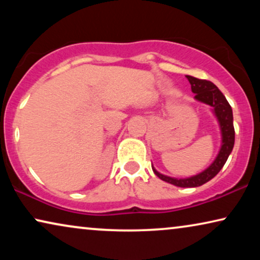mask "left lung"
<instances>
[{
  "instance_id": "obj_1",
  "label": "left lung",
  "mask_w": 260,
  "mask_h": 260,
  "mask_svg": "<svg viewBox=\"0 0 260 260\" xmlns=\"http://www.w3.org/2000/svg\"><path fill=\"white\" fill-rule=\"evenodd\" d=\"M188 81L190 83L191 91L195 93V99L200 101L205 104L211 105L214 109V112L218 120L220 123V127H221L222 134V145L220 149V152L215 161L208 167L205 172H202L198 175L188 177V179H174V177H169L166 175H162L158 172L152 168L154 173L157 175L159 179L166 181V182L172 183L174 186L183 187V188H190V187H199L202 184L208 182L212 180L216 174H218L221 168L225 165L227 158L232 151L234 145V126H233V113L232 108L227 102L225 95L222 92L215 86L212 81L198 79V78L186 76Z\"/></svg>"
}]
</instances>
